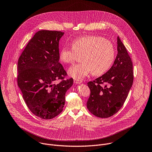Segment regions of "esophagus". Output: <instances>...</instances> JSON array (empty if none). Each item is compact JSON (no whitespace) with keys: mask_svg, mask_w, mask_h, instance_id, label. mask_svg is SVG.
Returning a JSON list of instances; mask_svg holds the SVG:
<instances>
[{"mask_svg":"<svg viewBox=\"0 0 152 152\" xmlns=\"http://www.w3.org/2000/svg\"><path fill=\"white\" fill-rule=\"evenodd\" d=\"M74 82L75 83H77V84H79V83H81L82 82V81L81 80H79V79H74Z\"/></svg>","mask_w":152,"mask_h":152,"instance_id":"1","label":"esophagus"}]
</instances>
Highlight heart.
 Segmentation results:
<instances>
[{
    "label": "heart",
    "mask_w": 152,
    "mask_h": 152,
    "mask_svg": "<svg viewBox=\"0 0 152 152\" xmlns=\"http://www.w3.org/2000/svg\"><path fill=\"white\" fill-rule=\"evenodd\" d=\"M72 46H64L59 58L63 63L71 64L82 55V62L69 70V75L75 79H82L91 72L95 76L101 75L109 70L114 61L115 52L113 43L102 37H81L74 39Z\"/></svg>",
    "instance_id": "obj_1"
}]
</instances>
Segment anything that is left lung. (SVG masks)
Here are the masks:
<instances>
[{
    "label": "left lung",
    "instance_id": "8db88e82",
    "mask_svg": "<svg viewBox=\"0 0 152 152\" xmlns=\"http://www.w3.org/2000/svg\"><path fill=\"white\" fill-rule=\"evenodd\" d=\"M117 50L111 68L87 83L90 95L86 106L92 114L99 118H108L116 114L123 106L133 84L132 62L118 37Z\"/></svg>",
    "mask_w": 152,
    "mask_h": 152
}]
</instances>
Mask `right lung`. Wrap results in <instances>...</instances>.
Returning a JSON list of instances; mask_svg holds the SVG:
<instances>
[{
  "label": "right lung",
  "mask_w": 152,
  "mask_h": 152,
  "mask_svg": "<svg viewBox=\"0 0 152 152\" xmlns=\"http://www.w3.org/2000/svg\"><path fill=\"white\" fill-rule=\"evenodd\" d=\"M64 32L41 30L29 41L18 60L17 83L29 110L52 119L63 110L66 93L73 83L59 62V41ZM60 79L56 84L55 81Z\"/></svg>",
  "instance_id": "obj_1"
}]
</instances>
